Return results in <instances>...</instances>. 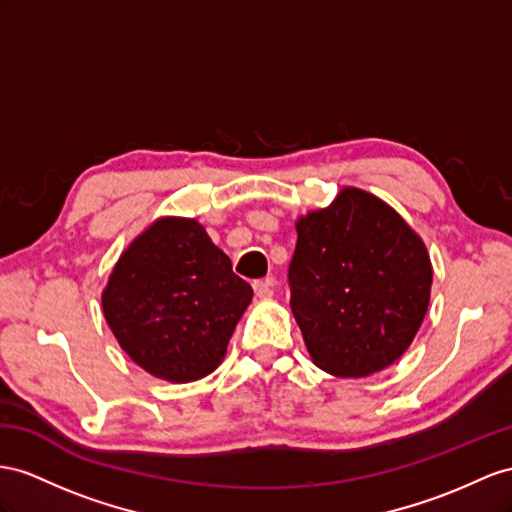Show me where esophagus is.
<instances>
[{
	"label": "esophagus",
	"mask_w": 512,
	"mask_h": 512,
	"mask_svg": "<svg viewBox=\"0 0 512 512\" xmlns=\"http://www.w3.org/2000/svg\"><path fill=\"white\" fill-rule=\"evenodd\" d=\"M272 287H274V279H272V277L253 281V290H255V294H257L259 298H270V296H272V292H274Z\"/></svg>",
	"instance_id": "esophagus-1"
}]
</instances>
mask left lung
I'll use <instances>...</instances> for the list:
<instances>
[{
    "label": "left lung",
    "instance_id": "obj_1",
    "mask_svg": "<svg viewBox=\"0 0 512 512\" xmlns=\"http://www.w3.org/2000/svg\"><path fill=\"white\" fill-rule=\"evenodd\" d=\"M296 231L290 305L313 363L344 378L385 370L426 316L432 266L424 242L357 188L300 218Z\"/></svg>",
    "mask_w": 512,
    "mask_h": 512
}]
</instances>
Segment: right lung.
I'll list each match as a JSON object with an SVG mask.
<instances>
[{
	"instance_id": "obj_1",
	"label": "right lung",
	"mask_w": 512,
	"mask_h": 512,
	"mask_svg": "<svg viewBox=\"0 0 512 512\" xmlns=\"http://www.w3.org/2000/svg\"><path fill=\"white\" fill-rule=\"evenodd\" d=\"M253 287L192 218H162L121 255L103 290L121 348L142 370L190 383L218 368Z\"/></svg>"
}]
</instances>
